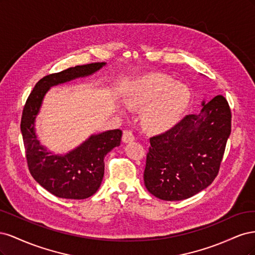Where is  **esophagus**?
Here are the masks:
<instances>
[{
	"mask_svg": "<svg viewBox=\"0 0 255 255\" xmlns=\"http://www.w3.org/2000/svg\"><path fill=\"white\" fill-rule=\"evenodd\" d=\"M122 140L123 142H130L135 140V136L132 132H130V130H125L122 135Z\"/></svg>",
	"mask_w": 255,
	"mask_h": 255,
	"instance_id": "obj_1",
	"label": "esophagus"
}]
</instances>
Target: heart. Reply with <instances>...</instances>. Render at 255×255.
<instances>
[{"label": "heart", "instance_id": "b5f03b06", "mask_svg": "<svg viewBox=\"0 0 255 255\" xmlns=\"http://www.w3.org/2000/svg\"><path fill=\"white\" fill-rule=\"evenodd\" d=\"M190 94L183 84L167 75L150 73L140 78L128 94L132 109L143 110L142 125L151 132H163L173 127L189 103Z\"/></svg>", "mask_w": 255, "mask_h": 255}]
</instances>
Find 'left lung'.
<instances>
[{"instance_id": "8db88e82", "label": "left lung", "mask_w": 255, "mask_h": 255, "mask_svg": "<svg viewBox=\"0 0 255 255\" xmlns=\"http://www.w3.org/2000/svg\"><path fill=\"white\" fill-rule=\"evenodd\" d=\"M202 105L200 114L186 115L167 132L150 138L143 180L158 199L190 198L219 172L231 134V109L220 95Z\"/></svg>"}]
</instances>
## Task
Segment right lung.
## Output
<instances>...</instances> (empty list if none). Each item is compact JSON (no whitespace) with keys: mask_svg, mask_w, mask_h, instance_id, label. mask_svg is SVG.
<instances>
[{"mask_svg":"<svg viewBox=\"0 0 255 255\" xmlns=\"http://www.w3.org/2000/svg\"><path fill=\"white\" fill-rule=\"evenodd\" d=\"M105 63H92L68 68L45 75L38 81L23 107L21 133L28 170L35 181L52 195L65 199H86L99 189L104 175V157L120 145L122 130L112 129L92 135L79 148L64 156L53 155L40 145L35 134V118L50 87L90 75Z\"/></svg>","mask_w":255,"mask_h":255,"instance_id":"right-lung-1","label":"right lung"}]
</instances>
